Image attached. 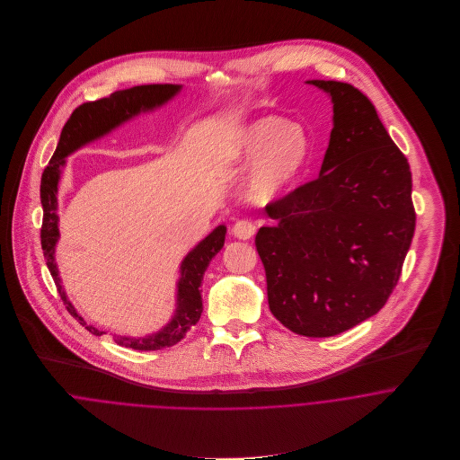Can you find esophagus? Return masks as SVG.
I'll return each mask as SVG.
<instances>
[{
	"label": "esophagus",
	"mask_w": 460,
	"mask_h": 460,
	"mask_svg": "<svg viewBox=\"0 0 460 460\" xmlns=\"http://www.w3.org/2000/svg\"><path fill=\"white\" fill-rule=\"evenodd\" d=\"M255 232H257V226H255V223L253 221H250V219H239L235 225H234V228H232V234L237 237V239H252L253 235H255Z\"/></svg>",
	"instance_id": "esophagus-1"
}]
</instances>
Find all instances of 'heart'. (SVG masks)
<instances>
[{
    "label": "heart",
    "mask_w": 460,
    "mask_h": 460,
    "mask_svg": "<svg viewBox=\"0 0 460 460\" xmlns=\"http://www.w3.org/2000/svg\"><path fill=\"white\" fill-rule=\"evenodd\" d=\"M310 141L297 124L267 117L237 132L225 148L228 161L259 157L248 188L257 199H269L290 184L306 163Z\"/></svg>",
    "instance_id": "1"
}]
</instances>
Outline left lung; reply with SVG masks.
I'll return each mask as SVG.
<instances>
[{
    "label": "left lung",
    "instance_id": "8db88e82",
    "mask_svg": "<svg viewBox=\"0 0 460 460\" xmlns=\"http://www.w3.org/2000/svg\"><path fill=\"white\" fill-rule=\"evenodd\" d=\"M332 101L321 175L265 210L255 237L272 315L285 328L334 336L376 315L392 296L416 212L411 168L372 101L349 83L321 81Z\"/></svg>",
    "mask_w": 460,
    "mask_h": 460
}]
</instances>
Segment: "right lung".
<instances>
[{
  "instance_id": "add662e5",
  "label": "right lung",
  "mask_w": 460,
  "mask_h": 460,
  "mask_svg": "<svg viewBox=\"0 0 460 460\" xmlns=\"http://www.w3.org/2000/svg\"><path fill=\"white\" fill-rule=\"evenodd\" d=\"M181 86L177 84H143L134 86L129 90H119L111 93L110 97L84 102L77 106L70 119L66 120L58 146L46 166L40 181V201L44 208L42 217V228H40V243L42 250L48 261V269L55 279V285L58 288V294L66 305V312L79 321V324L88 329L92 334L101 336L106 334L104 331L88 326L83 317H79L74 310V306L68 303L66 292L60 285L58 269L55 263V244L58 241V216H57V191H58V179H60V168L66 164V155L79 148L81 145L111 131L119 124L126 122L134 115H137L143 110H152L168 99H172ZM225 234L226 228L221 225L217 226L208 237H205L197 248L184 259L181 265V281H179V303H177V314L172 319V323L146 338H128V336H115V341L122 347L134 349V350H159L164 347H172L179 343L186 332L193 328L199 321L203 303H201V279L203 274L216 253L225 244Z\"/></svg>"
}]
</instances>
